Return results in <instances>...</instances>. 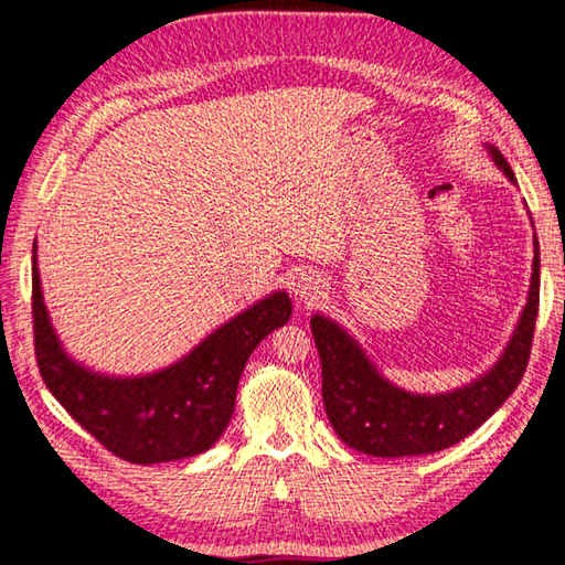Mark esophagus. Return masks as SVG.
<instances>
[{"instance_id":"obj_1","label":"esophagus","mask_w":565,"mask_h":565,"mask_svg":"<svg viewBox=\"0 0 565 565\" xmlns=\"http://www.w3.org/2000/svg\"><path fill=\"white\" fill-rule=\"evenodd\" d=\"M291 291H294V296H299L303 303H313L323 291V281L319 279L317 274L299 271L291 279Z\"/></svg>"}]
</instances>
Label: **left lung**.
<instances>
[{"label": "left lung", "instance_id": "obj_1", "mask_svg": "<svg viewBox=\"0 0 565 565\" xmlns=\"http://www.w3.org/2000/svg\"><path fill=\"white\" fill-rule=\"evenodd\" d=\"M486 149L495 167L515 184L501 151L491 145ZM533 246L529 301L501 359L483 376L446 394H411L391 384L347 329L323 313H313L311 333L321 356L323 406L343 444L381 458L436 454L463 441L501 408L521 384L531 356L541 286L539 238H533Z\"/></svg>", "mask_w": 565, "mask_h": 565}]
</instances>
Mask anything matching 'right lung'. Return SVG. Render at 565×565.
<instances>
[{
  "instance_id": "1",
  "label": "right lung",
  "mask_w": 565,
  "mask_h": 565,
  "mask_svg": "<svg viewBox=\"0 0 565 565\" xmlns=\"http://www.w3.org/2000/svg\"><path fill=\"white\" fill-rule=\"evenodd\" d=\"M32 313L40 374L76 424L129 463L179 461L212 448L234 414L236 388L252 351L291 317L284 289L248 306L167 369L139 376L99 374L64 351L46 311L36 242Z\"/></svg>"
}]
</instances>
